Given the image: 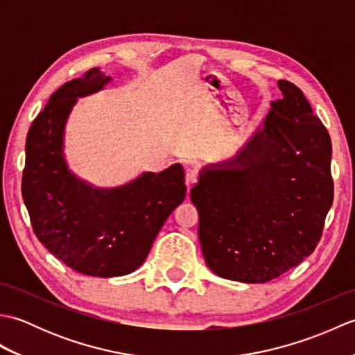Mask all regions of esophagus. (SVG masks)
Segmentation results:
<instances>
[{"instance_id": "esophagus-1", "label": "esophagus", "mask_w": 355, "mask_h": 355, "mask_svg": "<svg viewBox=\"0 0 355 355\" xmlns=\"http://www.w3.org/2000/svg\"><path fill=\"white\" fill-rule=\"evenodd\" d=\"M198 182V172L195 169H187L186 172V186L187 191H191V187Z\"/></svg>"}]
</instances>
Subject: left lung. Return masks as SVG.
Returning a JSON list of instances; mask_svg holds the SVG:
<instances>
[{
	"mask_svg": "<svg viewBox=\"0 0 355 355\" xmlns=\"http://www.w3.org/2000/svg\"><path fill=\"white\" fill-rule=\"evenodd\" d=\"M248 140L227 160L202 166L191 200L207 267L262 284L296 267L320 241L333 205L331 139L300 89L279 80Z\"/></svg>",
	"mask_w": 355,
	"mask_h": 355,
	"instance_id": "8db88e82",
	"label": "left lung"
}]
</instances>
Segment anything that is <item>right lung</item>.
I'll use <instances>...</instances> for the list:
<instances>
[{"label": "right lung", "instance_id": "1", "mask_svg": "<svg viewBox=\"0 0 355 355\" xmlns=\"http://www.w3.org/2000/svg\"><path fill=\"white\" fill-rule=\"evenodd\" d=\"M111 80L92 69L51 94L28 130L22 172V198L36 238L67 267L99 277L137 270L186 197L180 163L158 173L141 172L116 187H97L70 169L64 148L71 110L79 97Z\"/></svg>", "mask_w": 355, "mask_h": 355}]
</instances>
